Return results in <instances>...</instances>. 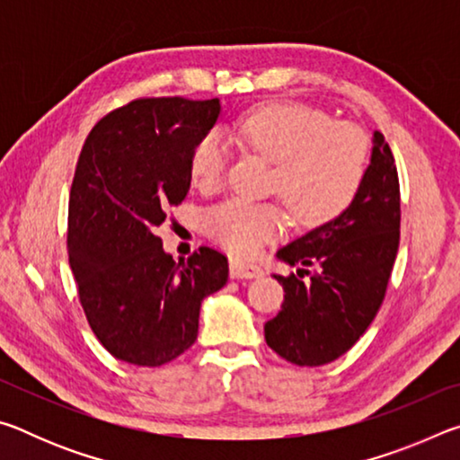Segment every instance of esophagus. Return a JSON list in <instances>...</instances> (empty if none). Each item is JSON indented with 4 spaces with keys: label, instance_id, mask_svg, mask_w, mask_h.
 Here are the masks:
<instances>
[{
    "label": "esophagus",
    "instance_id": "34e87169",
    "mask_svg": "<svg viewBox=\"0 0 460 460\" xmlns=\"http://www.w3.org/2000/svg\"><path fill=\"white\" fill-rule=\"evenodd\" d=\"M229 271L233 279H253V278H261L263 270L255 263H245L239 260H231L229 263Z\"/></svg>",
    "mask_w": 460,
    "mask_h": 460
}]
</instances>
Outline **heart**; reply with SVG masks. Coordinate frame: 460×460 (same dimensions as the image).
Returning <instances> with one entry per match:
<instances>
[{
  "label": "heart",
  "instance_id": "obj_1",
  "mask_svg": "<svg viewBox=\"0 0 460 460\" xmlns=\"http://www.w3.org/2000/svg\"><path fill=\"white\" fill-rule=\"evenodd\" d=\"M237 142L274 164L271 189L296 223L318 227L347 211L359 192L369 162V142L347 121H331L321 109L279 103L243 115L233 128ZM227 166V147L217 134L200 137L190 154L197 189L215 190ZM286 227L274 202L229 199L207 215V231L235 255L258 253Z\"/></svg>",
  "mask_w": 460,
  "mask_h": 460
}]
</instances>
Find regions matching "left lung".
I'll return each instance as SVG.
<instances>
[{
	"label": "left lung",
	"instance_id": "8db88e82",
	"mask_svg": "<svg viewBox=\"0 0 460 460\" xmlns=\"http://www.w3.org/2000/svg\"><path fill=\"white\" fill-rule=\"evenodd\" d=\"M400 245V182L384 134L347 211L276 253L296 274L278 276L282 310L266 323V342L282 359L318 367L345 355L373 323ZM309 278L305 280L304 276Z\"/></svg>",
	"mask_w": 460,
	"mask_h": 460
}]
</instances>
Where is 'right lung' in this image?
<instances>
[{
  "mask_svg": "<svg viewBox=\"0 0 460 460\" xmlns=\"http://www.w3.org/2000/svg\"><path fill=\"white\" fill-rule=\"evenodd\" d=\"M219 99H137L84 142L68 200V263L93 332L115 359L158 367L199 334L200 305L227 284L223 253L174 261L155 229L190 186V154L219 119Z\"/></svg>",
  "mask_w": 460,
  "mask_h": 460,
  "instance_id": "right-lung-1",
  "label": "right lung"
}]
</instances>
